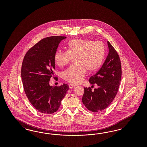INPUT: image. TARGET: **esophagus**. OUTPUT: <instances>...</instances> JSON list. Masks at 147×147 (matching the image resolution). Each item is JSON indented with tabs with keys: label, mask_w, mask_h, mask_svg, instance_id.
<instances>
[{
	"label": "esophagus",
	"mask_w": 147,
	"mask_h": 147,
	"mask_svg": "<svg viewBox=\"0 0 147 147\" xmlns=\"http://www.w3.org/2000/svg\"><path fill=\"white\" fill-rule=\"evenodd\" d=\"M76 86L74 85H72V84H69V88H70V89H71V88H73V87H74Z\"/></svg>",
	"instance_id": "34e87169"
}]
</instances>
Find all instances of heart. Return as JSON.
Here are the masks:
<instances>
[{"instance_id":"obj_1","label":"heart","mask_w":147,"mask_h":147,"mask_svg":"<svg viewBox=\"0 0 147 147\" xmlns=\"http://www.w3.org/2000/svg\"><path fill=\"white\" fill-rule=\"evenodd\" d=\"M105 54V46L101 42L77 39L70 41L67 51H57L54 54V61L59 67L69 63L72 58L75 59V66L68 68L62 73V78L73 85L80 84L86 70L95 71L102 63Z\"/></svg>"}]
</instances>
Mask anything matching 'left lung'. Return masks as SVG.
Segmentation results:
<instances>
[{"mask_svg":"<svg viewBox=\"0 0 147 147\" xmlns=\"http://www.w3.org/2000/svg\"><path fill=\"white\" fill-rule=\"evenodd\" d=\"M109 53L100 70L90 78V84H97L94 91L86 87L82 101L89 111L96 113L105 109L113 101L117 93L122 71L119 55L109 41Z\"/></svg>","mask_w":147,"mask_h":147,"instance_id":"obj_1","label":"left lung"}]
</instances>
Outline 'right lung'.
Wrapping results in <instances>:
<instances>
[{"mask_svg":"<svg viewBox=\"0 0 147 147\" xmlns=\"http://www.w3.org/2000/svg\"><path fill=\"white\" fill-rule=\"evenodd\" d=\"M66 36L45 38L27 52L22 61V79L25 93L38 111L45 114L57 111L69 87L63 84L51 86L49 81L55 69L54 54Z\"/></svg>","mask_w":147,"mask_h":147,"instance_id":"add662e5","label":"right lung"}]
</instances>
